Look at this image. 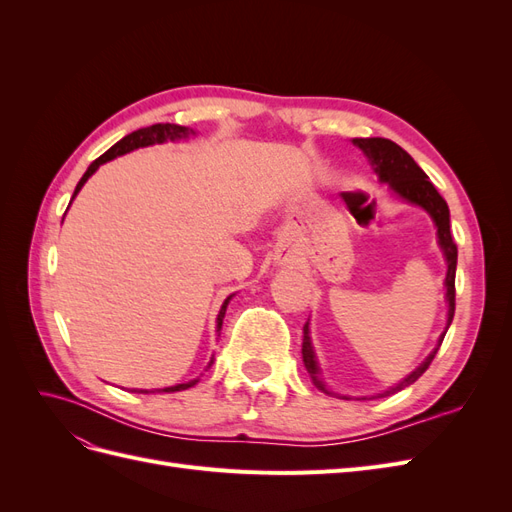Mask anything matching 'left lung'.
<instances>
[{
    "label": "left lung",
    "mask_w": 512,
    "mask_h": 512,
    "mask_svg": "<svg viewBox=\"0 0 512 512\" xmlns=\"http://www.w3.org/2000/svg\"><path fill=\"white\" fill-rule=\"evenodd\" d=\"M356 147H359L365 158L369 160L371 168H374V173L378 175V179L382 183H389V188L399 196L408 200V203L412 205H418L423 207L429 215L433 224H436L438 228V243H440V250L444 252V258H446V280H444V286H446V301H448V320H446V329L444 333L440 335L438 339V346L433 348V352L427 356V359L418 365L412 374L408 378L401 380L397 386H391L389 391H382L378 395H371V399L376 397H389L401 389H406V386H410L412 382H416L418 378H421L427 367L431 365L433 356H436V352L440 350L442 346V339L448 331V327H451L453 322V316H455V271H457V245L451 237V213H448V205L446 200L438 194V190L433 188V183L429 181V177L423 173L421 166H418L408 151L401 149L397 143L389 141V138H354L352 141ZM303 363H305V369L309 378H312V382L316 384V389H320L322 393L327 395H333L327 384H324L322 376H320V367H318V361H316V352H314V346H312V337H309V322H305L303 327ZM342 399H350V397H342ZM365 399V397H363Z\"/></svg>",
    "instance_id": "left-lung-1"
}]
</instances>
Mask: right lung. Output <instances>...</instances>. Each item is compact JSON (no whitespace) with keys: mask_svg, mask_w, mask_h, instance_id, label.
Here are the masks:
<instances>
[{"mask_svg":"<svg viewBox=\"0 0 512 512\" xmlns=\"http://www.w3.org/2000/svg\"><path fill=\"white\" fill-rule=\"evenodd\" d=\"M190 134H194V130L185 128V126H177V123H156V126L141 128V130H136V132H132V134H128V136H123L119 143H115L106 153H102V156H100L98 160H94V162L89 164V168L85 170V175L81 177V181L76 183V190H74V194H72V200H74L76 194L81 192L85 181L100 168V164H104V162H108V160H115L117 156H123V153H130V151H134V149H138V147L160 145V143H166V141H181V138H188ZM72 200H70V203H72ZM68 207H70V205H68ZM230 299H232V294H230V297H226V301L222 303L220 314H218V333L222 331V322H224L226 307H228ZM211 365H213V356H211V361H209L207 367H211ZM198 380H200V378H194V380H190V382L175 384V386H166V389H153V391L134 389V393H156V391H158V393H177V391L190 389V386H194Z\"/></svg>","mask_w":512,"mask_h":512,"instance_id":"right-lung-1","label":"right lung"}]
</instances>
